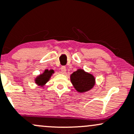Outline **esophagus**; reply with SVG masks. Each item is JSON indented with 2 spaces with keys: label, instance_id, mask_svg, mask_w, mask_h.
<instances>
[{
  "label": "esophagus",
  "instance_id": "34e87169",
  "mask_svg": "<svg viewBox=\"0 0 134 134\" xmlns=\"http://www.w3.org/2000/svg\"><path fill=\"white\" fill-rule=\"evenodd\" d=\"M61 72L62 73V74H65L66 73V68L65 67H64V66H63V67H61Z\"/></svg>",
  "mask_w": 134,
  "mask_h": 134
}]
</instances>
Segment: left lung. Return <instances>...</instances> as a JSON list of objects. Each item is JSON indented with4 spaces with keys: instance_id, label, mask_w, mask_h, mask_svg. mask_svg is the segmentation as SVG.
Segmentation results:
<instances>
[{
    "instance_id": "1",
    "label": "left lung",
    "mask_w": 134,
    "mask_h": 134,
    "mask_svg": "<svg viewBox=\"0 0 134 134\" xmlns=\"http://www.w3.org/2000/svg\"><path fill=\"white\" fill-rule=\"evenodd\" d=\"M70 81L76 90L79 93H84L90 90L95 85V78L93 75L78 69L70 76Z\"/></svg>"
}]
</instances>
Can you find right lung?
Instances as JSON below:
<instances>
[{
  "label": "right lung",
  "instance_id": "obj_1",
  "mask_svg": "<svg viewBox=\"0 0 134 134\" xmlns=\"http://www.w3.org/2000/svg\"><path fill=\"white\" fill-rule=\"evenodd\" d=\"M54 73H55V71L53 69L44 70L42 74L38 75L35 78V83L38 86L44 88V86L49 80V79L51 78L53 74Z\"/></svg>",
  "mask_w": 134,
  "mask_h": 134
}]
</instances>
